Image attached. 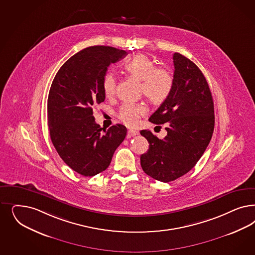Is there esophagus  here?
<instances>
[{"label":"esophagus","mask_w":255,"mask_h":255,"mask_svg":"<svg viewBox=\"0 0 255 255\" xmlns=\"http://www.w3.org/2000/svg\"><path fill=\"white\" fill-rule=\"evenodd\" d=\"M136 135H138V131L133 130V129H129V130L128 131L127 137H128V138H131V137H134V136H136Z\"/></svg>","instance_id":"obj_1"}]
</instances>
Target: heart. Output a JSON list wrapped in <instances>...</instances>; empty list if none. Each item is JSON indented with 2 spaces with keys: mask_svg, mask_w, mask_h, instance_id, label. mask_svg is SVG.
I'll return each instance as SVG.
<instances>
[{
  "mask_svg": "<svg viewBox=\"0 0 255 255\" xmlns=\"http://www.w3.org/2000/svg\"><path fill=\"white\" fill-rule=\"evenodd\" d=\"M124 69L133 78L140 81V93L151 102L159 103L167 99L173 87V75L166 66H156V62L145 54H138L124 65ZM117 81L115 75L107 74L103 81V91L107 97L115 94ZM147 108L141 103L127 102L119 111V118L133 127L145 115Z\"/></svg>",
  "mask_w": 255,
  "mask_h": 255,
  "instance_id": "b5f03b06",
  "label": "heart"
}]
</instances>
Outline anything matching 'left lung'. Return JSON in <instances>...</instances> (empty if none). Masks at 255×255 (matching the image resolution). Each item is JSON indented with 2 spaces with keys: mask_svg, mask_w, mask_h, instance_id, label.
Wrapping results in <instances>:
<instances>
[{
  "mask_svg": "<svg viewBox=\"0 0 255 255\" xmlns=\"http://www.w3.org/2000/svg\"><path fill=\"white\" fill-rule=\"evenodd\" d=\"M173 87L149 121L166 124L160 140L150 130H140L149 142L140 156L143 172L168 183L189 173L205 153L215 126L214 103L208 83L192 61L178 52L173 56Z\"/></svg>",
  "mask_w": 255,
  "mask_h": 255,
  "instance_id": "8db88e82",
  "label": "left lung"
}]
</instances>
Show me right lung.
Here are the masks:
<instances>
[{
    "label": "right lung",
    "mask_w": 255,
    "mask_h": 255,
    "mask_svg": "<svg viewBox=\"0 0 255 255\" xmlns=\"http://www.w3.org/2000/svg\"><path fill=\"white\" fill-rule=\"evenodd\" d=\"M127 54L113 47H88L69 58L51 83L50 139L64 162L83 176L105 171L127 135V128L120 124L101 131L93 116V106L105 99L103 81L108 67Z\"/></svg>",
    "instance_id": "right-lung-1"
}]
</instances>
